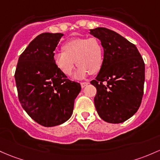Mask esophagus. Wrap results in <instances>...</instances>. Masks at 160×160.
<instances>
[{"mask_svg": "<svg viewBox=\"0 0 160 160\" xmlns=\"http://www.w3.org/2000/svg\"><path fill=\"white\" fill-rule=\"evenodd\" d=\"M89 83H87V82H84V83H80V85H81V87L82 88H84L85 87H87V85H88Z\"/></svg>", "mask_w": 160, "mask_h": 160, "instance_id": "obj_1", "label": "esophagus"}]
</instances>
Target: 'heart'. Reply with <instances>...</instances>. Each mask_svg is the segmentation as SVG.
Instances as JSON below:
<instances>
[{
  "label": "heart",
  "instance_id": "obj_1",
  "mask_svg": "<svg viewBox=\"0 0 160 160\" xmlns=\"http://www.w3.org/2000/svg\"><path fill=\"white\" fill-rule=\"evenodd\" d=\"M63 49L64 52H56L54 54V61L66 76L71 75L76 64L78 69L74 78L79 80L85 78L89 73H97L102 66L104 49L98 38L72 39L64 44Z\"/></svg>",
  "mask_w": 160,
  "mask_h": 160
}]
</instances>
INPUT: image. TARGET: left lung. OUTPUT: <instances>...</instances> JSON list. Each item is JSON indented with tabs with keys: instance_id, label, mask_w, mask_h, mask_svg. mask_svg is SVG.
<instances>
[{
	"instance_id": "obj_1",
	"label": "left lung",
	"mask_w": 160,
	"mask_h": 160,
	"mask_svg": "<svg viewBox=\"0 0 160 160\" xmlns=\"http://www.w3.org/2000/svg\"><path fill=\"white\" fill-rule=\"evenodd\" d=\"M89 33L100 40L104 49L102 66L90 82L97 90L96 109L105 122L122 123L136 113L141 103L144 62L137 47L118 33L103 27L89 29Z\"/></svg>"
}]
</instances>
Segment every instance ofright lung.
<instances>
[{"label":"right lung","instance_id":"1","mask_svg":"<svg viewBox=\"0 0 160 160\" xmlns=\"http://www.w3.org/2000/svg\"><path fill=\"white\" fill-rule=\"evenodd\" d=\"M64 34L36 36L20 54L15 72L20 102L26 113L44 127L63 124L73 114L80 83L67 79L54 61V52Z\"/></svg>","mask_w":160,"mask_h":160}]
</instances>
